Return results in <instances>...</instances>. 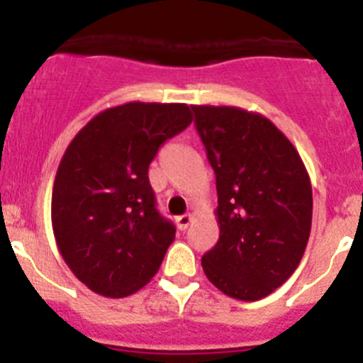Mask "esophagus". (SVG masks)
<instances>
[{"instance_id":"34e87169","label":"esophagus","mask_w":363,"mask_h":363,"mask_svg":"<svg viewBox=\"0 0 363 363\" xmlns=\"http://www.w3.org/2000/svg\"><path fill=\"white\" fill-rule=\"evenodd\" d=\"M192 223L191 214H182V216H176V225L179 230H185Z\"/></svg>"}]
</instances>
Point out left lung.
<instances>
[{
  "mask_svg": "<svg viewBox=\"0 0 363 363\" xmlns=\"http://www.w3.org/2000/svg\"><path fill=\"white\" fill-rule=\"evenodd\" d=\"M216 174V245L201 258L221 293L255 301L280 287L306 252L313 189L300 154L272 121L238 107L192 105Z\"/></svg>",
  "mask_w": 363,
  "mask_h": 363,
  "instance_id": "8db88e82",
  "label": "left lung"
}]
</instances>
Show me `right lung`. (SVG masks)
I'll return each instance as SVG.
<instances>
[{
    "label": "right lung",
    "instance_id": "obj_1",
    "mask_svg": "<svg viewBox=\"0 0 363 363\" xmlns=\"http://www.w3.org/2000/svg\"><path fill=\"white\" fill-rule=\"evenodd\" d=\"M191 121L185 104L133 101L99 112L67 147L52 229L65 264L94 293L129 296L158 272L176 227L156 209L149 165Z\"/></svg>",
    "mask_w": 363,
    "mask_h": 363
}]
</instances>
